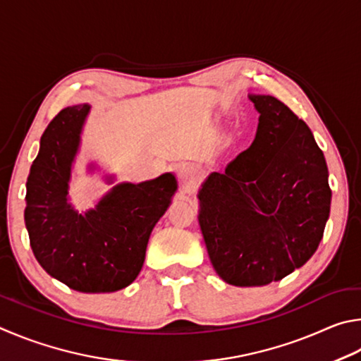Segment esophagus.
Returning <instances> with one entry per match:
<instances>
[{"label":"esophagus","mask_w":361,"mask_h":361,"mask_svg":"<svg viewBox=\"0 0 361 361\" xmlns=\"http://www.w3.org/2000/svg\"><path fill=\"white\" fill-rule=\"evenodd\" d=\"M198 169L192 166V164H187V166H182L179 169V179L184 182V184H193V182L198 179Z\"/></svg>","instance_id":"obj_1"}]
</instances>
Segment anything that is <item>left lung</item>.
Segmentation results:
<instances>
[{
    "label": "left lung",
    "instance_id": "obj_1",
    "mask_svg": "<svg viewBox=\"0 0 361 361\" xmlns=\"http://www.w3.org/2000/svg\"><path fill=\"white\" fill-rule=\"evenodd\" d=\"M260 112L254 144L200 190V226L225 282L260 287L301 268L330 216L324 152L309 126L274 97H249Z\"/></svg>",
    "mask_w": 361,
    "mask_h": 361
}]
</instances>
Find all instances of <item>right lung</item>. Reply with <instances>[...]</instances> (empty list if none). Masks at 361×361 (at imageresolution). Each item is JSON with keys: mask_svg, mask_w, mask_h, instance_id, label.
<instances>
[{"mask_svg": "<svg viewBox=\"0 0 361 361\" xmlns=\"http://www.w3.org/2000/svg\"><path fill=\"white\" fill-rule=\"evenodd\" d=\"M88 109H61L42 133L27 180L25 225L36 260L50 276L78 292L109 293L137 277L150 233L177 182L166 173L142 184H120L94 209L75 212L68 182Z\"/></svg>", "mask_w": 361, "mask_h": 361, "instance_id": "add662e5", "label": "right lung"}]
</instances>
